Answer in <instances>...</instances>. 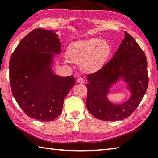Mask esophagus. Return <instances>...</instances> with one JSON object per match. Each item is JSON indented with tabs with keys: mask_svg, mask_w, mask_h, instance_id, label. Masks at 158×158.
<instances>
[{
	"mask_svg": "<svg viewBox=\"0 0 158 158\" xmlns=\"http://www.w3.org/2000/svg\"><path fill=\"white\" fill-rule=\"evenodd\" d=\"M77 82H78L79 84H84V80L83 78H79L78 79H77Z\"/></svg>",
	"mask_w": 158,
	"mask_h": 158,
	"instance_id": "esophagus-1",
	"label": "esophagus"
}]
</instances>
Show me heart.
<instances>
[{"instance_id": "1", "label": "heart", "mask_w": 158, "mask_h": 158, "mask_svg": "<svg viewBox=\"0 0 158 158\" xmlns=\"http://www.w3.org/2000/svg\"><path fill=\"white\" fill-rule=\"evenodd\" d=\"M110 47L105 40L98 37L82 40L69 45L68 56L73 62L81 63V68L86 73L100 69L107 58Z\"/></svg>"}]
</instances>
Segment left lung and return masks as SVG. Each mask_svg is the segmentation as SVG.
<instances>
[{
    "label": "left lung",
    "instance_id": "left-lung-1",
    "mask_svg": "<svg viewBox=\"0 0 158 158\" xmlns=\"http://www.w3.org/2000/svg\"><path fill=\"white\" fill-rule=\"evenodd\" d=\"M121 78L128 84L130 98L122 104H114L107 95L111 86ZM86 105L89 111L102 121H121L137 108L148 84L145 53L127 32L113 58L100 70L87 77Z\"/></svg>",
    "mask_w": 158,
    "mask_h": 158
}]
</instances>
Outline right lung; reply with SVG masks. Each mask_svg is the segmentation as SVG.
<instances>
[{
    "instance_id": "obj_1",
    "label": "right lung",
    "mask_w": 158,
    "mask_h": 158,
    "mask_svg": "<svg viewBox=\"0 0 158 158\" xmlns=\"http://www.w3.org/2000/svg\"><path fill=\"white\" fill-rule=\"evenodd\" d=\"M61 46L55 31L37 28L21 40L11 56L9 68L12 95L32 118L40 121L56 118L75 84L73 76H58L52 69L53 57L60 53Z\"/></svg>"
}]
</instances>
